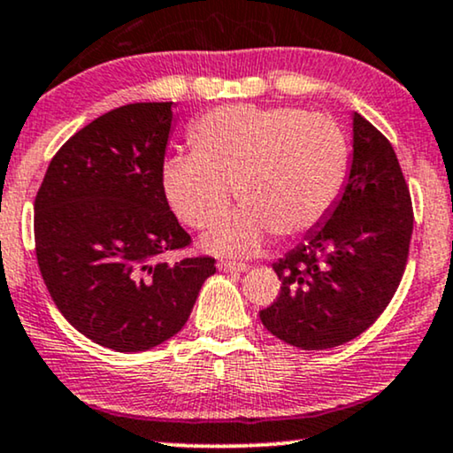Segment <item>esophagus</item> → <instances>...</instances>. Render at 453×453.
<instances>
[{
	"mask_svg": "<svg viewBox=\"0 0 453 453\" xmlns=\"http://www.w3.org/2000/svg\"><path fill=\"white\" fill-rule=\"evenodd\" d=\"M219 270L221 272H247L249 270V264H244V261L221 259L219 261Z\"/></svg>",
	"mask_w": 453,
	"mask_h": 453,
	"instance_id": "obj_1",
	"label": "esophagus"
}]
</instances>
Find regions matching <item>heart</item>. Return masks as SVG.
I'll return each instance as SVG.
<instances>
[{
	"label": "heart",
	"mask_w": 453,
	"mask_h": 453,
	"mask_svg": "<svg viewBox=\"0 0 453 453\" xmlns=\"http://www.w3.org/2000/svg\"><path fill=\"white\" fill-rule=\"evenodd\" d=\"M192 154L162 166V192L185 226L209 230L232 200L242 206L204 238L215 253L247 255L265 236L280 241L314 230L344 188L348 141L334 119L303 109L226 105L189 130Z\"/></svg>",
	"instance_id": "obj_1"
}]
</instances>
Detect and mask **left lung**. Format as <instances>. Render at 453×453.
<instances>
[{
	"label": "left lung",
	"instance_id": "left-lung-1",
	"mask_svg": "<svg viewBox=\"0 0 453 453\" xmlns=\"http://www.w3.org/2000/svg\"><path fill=\"white\" fill-rule=\"evenodd\" d=\"M352 130L344 192L306 241L276 261L280 293L259 312L272 335L303 350L367 331L399 288L410 255L411 196L395 150L361 113Z\"/></svg>",
	"mask_w": 453,
	"mask_h": 453
}]
</instances>
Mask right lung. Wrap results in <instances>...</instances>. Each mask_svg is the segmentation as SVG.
Listing matches in <instances>:
<instances>
[{"label": "right lung", "mask_w": 453, "mask_h": 453, "mask_svg": "<svg viewBox=\"0 0 453 453\" xmlns=\"http://www.w3.org/2000/svg\"><path fill=\"white\" fill-rule=\"evenodd\" d=\"M173 103H133L92 119L54 154L35 196V255L52 302L81 335L150 350L183 329L209 255L165 259L192 236L162 192Z\"/></svg>", "instance_id": "1"}]
</instances>
